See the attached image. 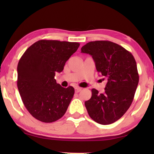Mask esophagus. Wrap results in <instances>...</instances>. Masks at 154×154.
<instances>
[{
	"mask_svg": "<svg viewBox=\"0 0 154 154\" xmlns=\"http://www.w3.org/2000/svg\"><path fill=\"white\" fill-rule=\"evenodd\" d=\"M82 88H75V92H76V93H78V92H79L80 91H81Z\"/></svg>",
	"mask_w": 154,
	"mask_h": 154,
	"instance_id": "esophagus-1",
	"label": "esophagus"
}]
</instances>
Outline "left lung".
<instances>
[{
    "mask_svg": "<svg viewBox=\"0 0 154 154\" xmlns=\"http://www.w3.org/2000/svg\"><path fill=\"white\" fill-rule=\"evenodd\" d=\"M81 52L92 56L97 71L107 81L104 93L93 88L91 98L85 102L88 114L102 125L114 123L133 101L139 83L136 61L129 51L108 41L89 42Z\"/></svg>",
    "mask_w": 154,
    "mask_h": 154,
    "instance_id": "8db88e82",
    "label": "left lung"
}]
</instances>
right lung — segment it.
<instances>
[{
    "label": "right lung",
    "instance_id": "right-lung-1",
    "mask_svg": "<svg viewBox=\"0 0 154 154\" xmlns=\"http://www.w3.org/2000/svg\"><path fill=\"white\" fill-rule=\"evenodd\" d=\"M80 45L75 42L40 40L27 49L17 65V88L25 107L44 123L62 118L74 94L72 86L57 83L55 73Z\"/></svg>",
    "mask_w": 154,
    "mask_h": 154
}]
</instances>
